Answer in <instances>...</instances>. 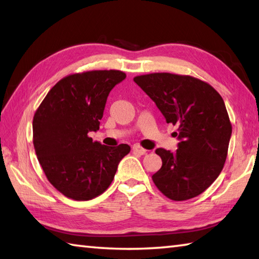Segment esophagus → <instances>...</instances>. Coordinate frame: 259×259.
<instances>
[{
  "mask_svg": "<svg viewBox=\"0 0 259 259\" xmlns=\"http://www.w3.org/2000/svg\"><path fill=\"white\" fill-rule=\"evenodd\" d=\"M133 151L135 153H138V155H145V153L147 152V150L144 149V148H142V147H140L139 145H135L133 147Z\"/></svg>",
  "mask_w": 259,
  "mask_h": 259,
  "instance_id": "1",
  "label": "esophagus"
}]
</instances>
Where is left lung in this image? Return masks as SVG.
Segmentation results:
<instances>
[{"instance_id": "8db88e82", "label": "left lung", "mask_w": 259, "mask_h": 259, "mask_svg": "<svg viewBox=\"0 0 259 259\" xmlns=\"http://www.w3.org/2000/svg\"><path fill=\"white\" fill-rule=\"evenodd\" d=\"M134 81L156 103L167 123L178 126V149L156 150L162 166L152 176L153 183L171 200L197 197L217 179L227 158L232 123L222 96L190 75L150 73Z\"/></svg>"}]
</instances>
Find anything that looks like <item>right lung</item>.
Listing matches in <instances>:
<instances>
[{"mask_svg": "<svg viewBox=\"0 0 259 259\" xmlns=\"http://www.w3.org/2000/svg\"><path fill=\"white\" fill-rule=\"evenodd\" d=\"M125 79L119 70H93L67 75L43 99L33 117V145L51 185L73 200H90L108 189L128 145L103 146L99 130L107 98Z\"/></svg>", "mask_w": 259, "mask_h": 259, "instance_id": "1", "label": "right lung"}]
</instances>
